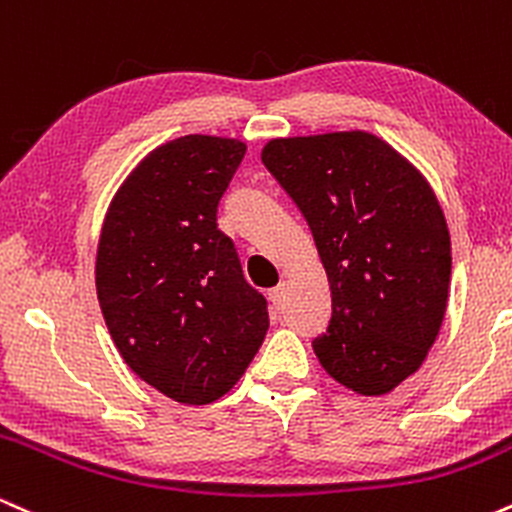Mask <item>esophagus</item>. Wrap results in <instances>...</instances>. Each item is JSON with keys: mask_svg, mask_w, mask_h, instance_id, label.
Here are the masks:
<instances>
[{"mask_svg": "<svg viewBox=\"0 0 512 512\" xmlns=\"http://www.w3.org/2000/svg\"><path fill=\"white\" fill-rule=\"evenodd\" d=\"M269 301L274 303V308H281V303L286 301V284L274 286V289L269 291Z\"/></svg>", "mask_w": 512, "mask_h": 512, "instance_id": "34e87169", "label": "esophagus"}]
</instances>
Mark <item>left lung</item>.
<instances>
[{
    "instance_id": "8db88e82",
    "label": "left lung",
    "mask_w": 512,
    "mask_h": 512,
    "mask_svg": "<svg viewBox=\"0 0 512 512\" xmlns=\"http://www.w3.org/2000/svg\"><path fill=\"white\" fill-rule=\"evenodd\" d=\"M262 163L303 211L330 281L317 361L356 395H387L426 361L448 308L450 231L436 192L363 129L269 139Z\"/></svg>"
}]
</instances>
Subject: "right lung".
<instances>
[{
  "instance_id": "right-lung-1",
  "label": "right lung",
  "mask_w": 512,
  "mask_h": 512,
  "mask_svg": "<svg viewBox=\"0 0 512 512\" xmlns=\"http://www.w3.org/2000/svg\"><path fill=\"white\" fill-rule=\"evenodd\" d=\"M245 142L187 134L149 151L117 187L96 255L110 337L146 385L202 407L243 378L269 330L216 209Z\"/></svg>"
}]
</instances>
